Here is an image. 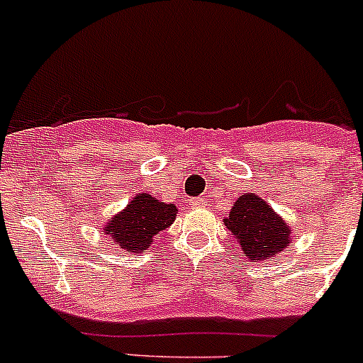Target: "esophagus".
<instances>
[{"instance_id": "esophagus-1", "label": "esophagus", "mask_w": 363, "mask_h": 363, "mask_svg": "<svg viewBox=\"0 0 363 363\" xmlns=\"http://www.w3.org/2000/svg\"><path fill=\"white\" fill-rule=\"evenodd\" d=\"M189 205H191V208L203 207V205H205V200H202V199H193V200H189Z\"/></svg>"}]
</instances>
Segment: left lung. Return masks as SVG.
I'll use <instances>...</instances> for the list:
<instances>
[{"label": "left lung", "instance_id": "obj_1", "mask_svg": "<svg viewBox=\"0 0 363 363\" xmlns=\"http://www.w3.org/2000/svg\"><path fill=\"white\" fill-rule=\"evenodd\" d=\"M225 226L250 259H272L290 244L288 223L255 193H244L233 203Z\"/></svg>", "mask_w": 363, "mask_h": 363}]
</instances>
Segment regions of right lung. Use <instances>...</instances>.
<instances>
[{"label":"right lung","mask_w":363,"mask_h":363,"mask_svg":"<svg viewBox=\"0 0 363 363\" xmlns=\"http://www.w3.org/2000/svg\"><path fill=\"white\" fill-rule=\"evenodd\" d=\"M177 207L160 202L147 193L135 196L126 208L111 218L105 225V235H111L113 244L126 252L144 251L155 242V235L175 221Z\"/></svg>","instance_id":"obj_1"}]
</instances>
